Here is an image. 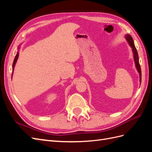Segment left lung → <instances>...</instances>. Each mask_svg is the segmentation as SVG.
I'll list each match as a JSON object with an SVG mask.
<instances>
[{
	"instance_id": "1",
	"label": "left lung",
	"mask_w": 152,
	"mask_h": 152,
	"mask_svg": "<svg viewBox=\"0 0 152 152\" xmlns=\"http://www.w3.org/2000/svg\"><path fill=\"white\" fill-rule=\"evenodd\" d=\"M125 38L126 39V40L127 41L128 44H129V45L131 46V48H132V50L133 53V56H134V63H135V65H136V68L137 69V72H138L139 74H140V83L141 82V67H140V65L139 63V57H138V54H137L136 48L134 45V41H133L132 37L129 34H126L125 35Z\"/></svg>"
}]
</instances>
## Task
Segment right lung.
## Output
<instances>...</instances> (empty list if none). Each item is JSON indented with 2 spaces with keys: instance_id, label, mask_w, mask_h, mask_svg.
Instances as JSON below:
<instances>
[{
  "instance_id": "obj_1",
  "label": "right lung",
  "mask_w": 152,
  "mask_h": 152,
  "mask_svg": "<svg viewBox=\"0 0 152 152\" xmlns=\"http://www.w3.org/2000/svg\"><path fill=\"white\" fill-rule=\"evenodd\" d=\"M18 50L20 49V46L18 47ZM18 57H19V52H17V54H16V56H15V59H14V61H13V63H12V73H13V71H14V68H15V65H16V61H17V60H18ZM12 77H11V78H12Z\"/></svg>"
}]
</instances>
